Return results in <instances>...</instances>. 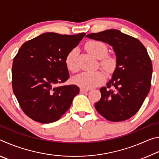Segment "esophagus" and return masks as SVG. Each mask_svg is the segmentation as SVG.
Segmentation results:
<instances>
[{"label": "esophagus", "instance_id": "esophagus-1", "mask_svg": "<svg viewBox=\"0 0 159 159\" xmlns=\"http://www.w3.org/2000/svg\"><path fill=\"white\" fill-rule=\"evenodd\" d=\"M88 89H85V88H80V93H86V92H88Z\"/></svg>", "mask_w": 159, "mask_h": 159}]
</instances>
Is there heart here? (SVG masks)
Wrapping results in <instances>:
<instances>
[{
    "label": "heart",
    "instance_id": "heart-1",
    "mask_svg": "<svg viewBox=\"0 0 159 159\" xmlns=\"http://www.w3.org/2000/svg\"><path fill=\"white\" fill-rule=\"evenodd\" d=\"M86 50L97 59H100L99 64L107 72L114 71L117 61L114 56L107 55L108 48L104 43L99 41H90L85 45ZM76 50H71L65 58V64L69 71L75 73L78 71L76 65ZM105 74L102 71L83 72L72 79V82L82 88H91L101 85L105 81Z\"/></svg>",
    "mask_w": 159,
    "mask_h": 159
}]
</instances>
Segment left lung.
<instances>
[{
  "label": "left lung",
  "mask_w": 159,
  "mask_h": 159,
  "mask_svg": "<svg viewBox=\"0 0 159 159\" xmlns=\"http://www.w3.org/2000/svg\"><path fill=\"white\" fill-rule=\"evenodd\" d=\"M86 36L107 43L116 55L112 79L100 88L101 99L95 109L110 121L127 120L139 111L150 90L152 63L147 50L138 39L116 29Z\"/></svg>",
  "instance_id": "left-lung-1"
}]
</instances>
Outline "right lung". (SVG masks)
Instances as JSON below:
<instances>
[{"label":"right lung","mask_w":159,"mask_h":159,"mask_svg":"<svg viewBox=\"0 0 159 159\" xmlns=\"http://www.w3.org/2000/svg\"><path fill=\"white\" fill-rule=\"evenodd\" d=\"M85 35L45 33L25 42L19 50L12 63L13 92L22 111L35 121H57L79 93L76 85L60 84L69 78L66 55Z\"/></svg>","instance_id":"1"}]
</instances>
